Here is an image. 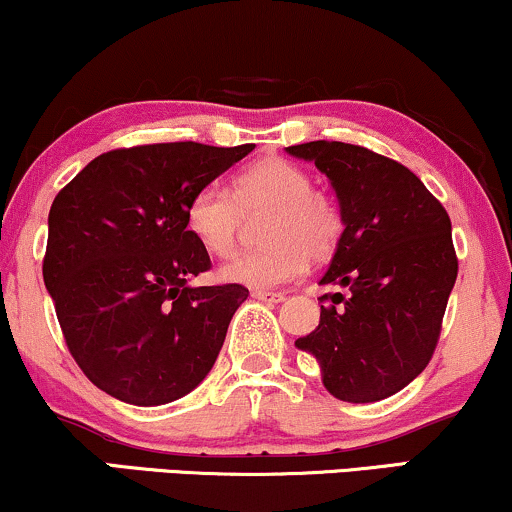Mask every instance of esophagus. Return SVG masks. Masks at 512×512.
<instances>
[{
	"label": "esophagus",
	"mask_w": 512,
	"mask_h": 512,
	"mask_svg": "<svg viewBox=\"0 0 512 512\" xmlns=\"http://www.w3.org/2000/svg\"><path fill=\"white\" fill-rule=\"evenodd\" d=\"M251 296L258 301H266V304H280V301H285V292H268V289H256Z\"/></svg>",
	"instance_id": "34e87169"
}]
</instances>
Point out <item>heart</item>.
<instances>
[{
	"mask_svg": "<svg viewBox=\"0 0 512 512\" xmlns=\"http://www.w3.org/2000/svg\"><path fill=\"white\" fill-rule=\"evenodd\" d=\"M261 237L268 246L232 258L220 268L225 282L277 287L304 273L306 261H325L344 235V213L327 189L313 187L296 163L268 156L246 166L232 180V194L216 185L201 187L185 211L187 232L213 256L237 249L244 218L266 213Z\"/></svg>",
	"mask_w": 512,
	"mask_h": 512,
	"instance_id": "1",
	"label": "heart"
}]
</instances>
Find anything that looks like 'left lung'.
<instances>
[{
    "mask_svg": "<svg viewBox=\"0 0 512 512\" xmlns=\"http://www.w3.org/2000/svg\"><path fill=\"white\" fill-rule=\"evenodd\" d=\"M330 178L344 235L320 296V325L296 339L337 399L372 403L401 391L430 363L458 277L451 218L399 161L344 142L287 147Z\"/></svg>",
    "mask_w": 512,
    "mask_h": 512,
    "instance_id": "left-lung-1",
    "label": "left lung"
}]
</instances>
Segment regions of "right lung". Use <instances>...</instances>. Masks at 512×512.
<instances>
[{"mask_svg":"<svg viewBox=\"0 0 512 512\" xmlns=\"http://www.w3.org/2000/svg\"><path fill=\"white\" fill-rule=\"evenodd\" d=\"M254 144L113 149L87 163L49 211L44 285L87 380L132 406H161L208 375L242 285L189 287L211 268L187 232L189 199Z\"/></svg>","mask_w":512,"mask_h":512,"instance_id":"1","label":"right lung"}]
</instances>
